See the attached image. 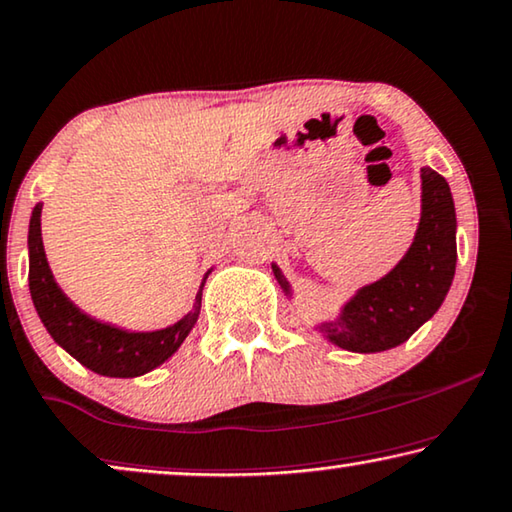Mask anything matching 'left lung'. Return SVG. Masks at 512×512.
Wrapping results in <instances>:
<instances>
[{"instance_id": "obj_1", "label": "left lung", "mask_w": 512, "mask_h": 512, "mask_svg": "<svg viewBox=\"0 0 512 512\" xmlns=\"http://www.w3.org/2000/svg\"><path fill=\"white\" fill-rule=\"evenodd\" d=\"M422 212L409 251L374 284L358 288L335 321L318 330L332 344L353 353H379L404 344L446 300L457 263L455 203L446 177L420 168ZM279 286L291 298V286L272 263Z\"/></svg>"}]
</instances>
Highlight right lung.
<instances>
[{"mask_svg":"<svg viewBox=\"0 0 512 512\" xmlns=\"http://www.w3.org/2000/svg\"><path fill=\"white\" fill-rule=\"evenodd\" d=\"M41 207V203L36 205L32 219H29V293H32L36 314L46 325L50 337L94 374L133 379V376H143L157 369L182 346L196 325L198 314H201L203 286L210 272L205 274L203 284L198 288L194 309L164 330L129 332L117 325L101 323L80 311L57 286L46 251H43Z\"/></svg>","mask_w":512,"mask_h":512,"instance_id":"1","label":"right lung"}]
</instances>
